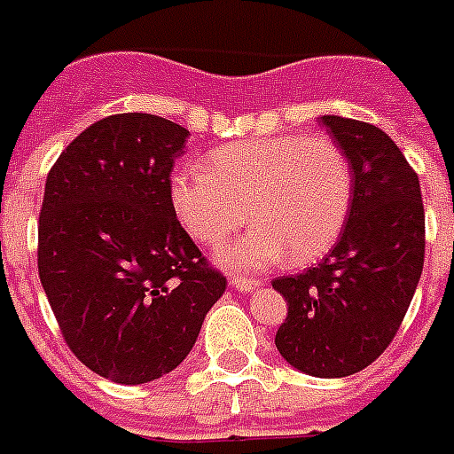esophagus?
Here are the masks:
<instances>
[{
  "label": "esophagus",
  "mask_w": 454,
  "mask_h": 454,
  "mask_svg": "<svg viewBox=\"0 0 454 454\" xmlns=\"http://www.w3.org/2000/svg\"><path fill=\"white\" fill-rule=\"evenodd\" d=\"M261 285V279H252V278H242V275H235L233 278V286L238 291H254L256 289V286Z\"/></svg>",
  "instance_id": "obj_1"
}]
</instances>
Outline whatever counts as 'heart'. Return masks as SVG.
I'll return each mask as SVG.
<instances>
[{"label": "heart", "mask_w": 454, "mask_h": 454, "mask_svg": "<svg viewBox=\"0 0 454 454\" xmlns=\"http://www.w3.org/2000/svg\"><path fill=\"white\" fill-rule=\"evenodd\" d=\"M355 172L348 153L326 137L247 139L209 153V169H176L169 202L176 219L205 247L223 245L249 219L256 226L221 259L233 268H265L289 254L310 263L338 242L349 219Z\"/></svg>", "instance_id": "b5f03b06"}]
</instances>
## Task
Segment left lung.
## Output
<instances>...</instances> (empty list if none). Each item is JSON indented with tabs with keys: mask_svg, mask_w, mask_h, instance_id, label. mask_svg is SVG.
<instances>
[{
	"mask_svg": "<svg viewBox=\"0 0 454 454\" xmlns=\"http://www.w3.org/2000/svg\"><path fill=\"white\" fill-rule=\"evenodd\" d=\"M355 172L349 219L315 268L272 279L289 310L275 345L291 366L345 378L394 340L425 265V205L418 172L371 123L322 116Z\"/></svg>",
	"mask_w": 454,
	"mask_h": 454,
	"instance_id": "left-lung-1",
	"label": "left lung"
}]
</instances>
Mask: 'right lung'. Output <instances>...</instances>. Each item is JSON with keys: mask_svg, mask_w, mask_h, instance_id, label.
Segmentation results:
<instances>
[{"mask_svg": "<svg viewBox=\"0 0 454 454\" xmlns=\"http://www.w3.org/2000/svg\"><path fill=\"white\" fill-rule=\"evenodd\" d=\"M186 137L153 114H114L46 176L39 279L74 356L119 385L175 371L226 291L169 202Z\"/></svg>", "mask_w": 454, "mask_h": 454, "instance_id": "obj_1", "label": "right lung"}]
</instances>
